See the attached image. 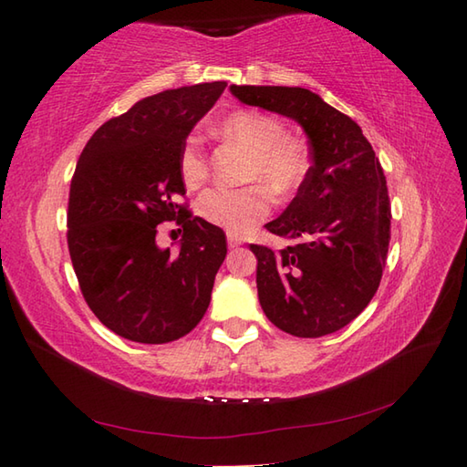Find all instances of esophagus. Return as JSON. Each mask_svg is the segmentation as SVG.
Wrapping results in <instances>:
<instances>
[{"mask_svg":"<svg viewBox=\"0 0 467 467\" xmlns=\"http://www.w3.org/2000/svg\"><path fill=\"white\" fill-rule=\"evenodd\" d=\"M226 241H228V244H231V246H241L244 243L243 236L236 234V233H226Z\"/></svg>","mask_w":467,"mask_h":467,"instance_id":"obj_1","label":"esophagus"}]
</instances>
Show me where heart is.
<instances>
[{"label":"heart","instance_id":"heart-1","mask_svg":"<svg viewBox=\"0 0 467 467\" xmlns=\"http://www.w3.org/2000/svg\"><path fill=\"white\" fill-rule=\"evenodd\" d=\"M226 142L244 148L249 161L243 188H211L196 202V211L206 223L226 228L228 233H249L271 213L273 196L289 198L303 186L309 174V154L305 146L285 134V126L263 112H234L218 126ZM178 171L188 191L201 188L208 178V161L198 136H188L178 156Z\"/></svg>","mask_w":467,"mask_h":467}]
</instances>
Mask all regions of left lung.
I'll list each match as a JSON object with an SVG mask.
<instances>
[{
  "instance_id": "8db88e82",
  "label": "left lung",
  "mask_w": 467,
  "mask_h": 467,
  "mask_svg": "<svg viewBox=\"0 0 467 467\" xmlns=\"http://www.w3.org/2000/svg\"><path fill=\"white\" fill-rule=\"evenodd\" d=\"M231 92L299 122L313 161L291 204L265 224L295 244H251L263 311L295 337L339 331L373 299L389 251L391 204L379 158L357 122L311 90L233 84Z\"/></svg>"
}]
</instances>
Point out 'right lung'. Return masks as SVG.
Wrapping results in <instances>:
<instances>
[{
  "label": "right lung",
  "instance_id": "obj_1",
  "mask_svg": "<svg viewBox=\"0 0 467 467\" xmlns=\"http://www.w3.org/2000/svg\"><path fill=\"white\" fill-rule=\"evenodd\" d=\"M226 82L164 90L104 122L69 184L67 249L84 299L128 341L161 345L201 323L226 256L223 228L192 216L178 156ZM183 231L178 252L155 244L157 224Z\"/></svg>",
  "mask_w": 467,
  "mask_h": 467
}]
</instances>
